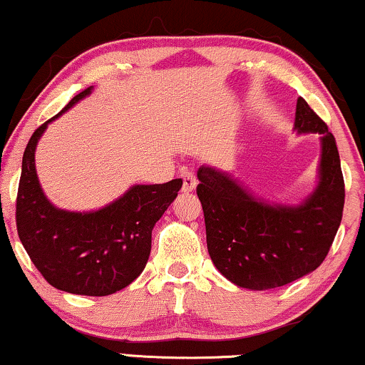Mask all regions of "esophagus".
I'll list each match as a JSON object with an SVG mask.
<instances>
[{
    "label": "esophagus",
    "mask_w": 365,
    "mask_h": 365,
    "mask_svg": "<svg viewBox=\"0 0 365 365\" xmlns=\"http://www.w3.org/2000/svg\"><path fill=\"white\" fill-rule=\"evenodd\" d=\"M197 182H195L192 171H182V192H192Z\"/></svg>",
    "instance_id": "1"
}]
</instances>
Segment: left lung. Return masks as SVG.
<instances>
[{
    "label": "left lung",
    "instance_id": "8db88e82",
    "mask_svg": "<svg viewBox=\"0 0 365 365\" xmlns=\"http://www.w3.org/2000/svg\"><path fill=\"white\" fill-rule=\"evenodd\" d=\"M294 130L321 135L319 182L299 205L263 202L212 166L197 171L209 255L240 288H278L316 270L341 225L346 192L339 151L327 125L303 97L297 103Z\"/></svg>",
    "mask_w": 365,
    "mask_h": 365
}]
</instances>
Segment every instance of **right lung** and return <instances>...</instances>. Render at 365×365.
<instances>
[{"mask_svg":"<svg viewBox=\"0 0 365 365\" xmlns=\"http://www.w3.org/2000/svg\"><path fill=\"white\" fill-rule=\"evenodd\" d=\"M91 92L88 87L76 95L31 136L21 168L16 227L21 244L47 283L67 293L107 297L128 287L145 270L153 227L176 199L182 181L136 184L107 207L92 212H68L52 205L36 174V146L52 120Z\"/></svg>","mask_w":365,"mask_h":365,"instance_id":"add662e5","label":"right lung"}]
</instances>
